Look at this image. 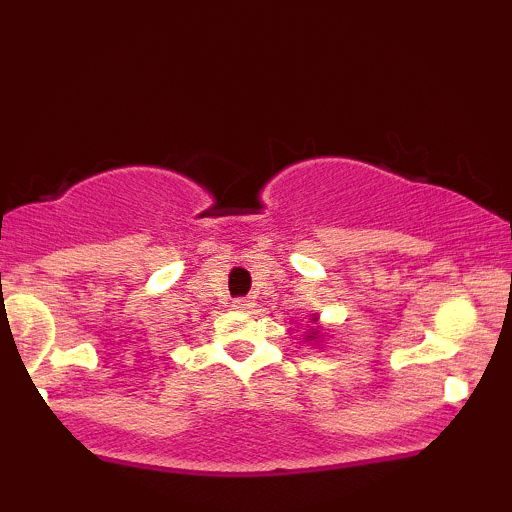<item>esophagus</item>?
<instances>
[{
	"mask_svg": "<svg viewBox=\"0 0 512 512\" xmlns=\"http://www.w3.org/2000/svg\"><path fill=\"white\" fill-rule=\"evenodd\" d=\"M252 303L250 298H236V301H233V310H240V313H243V310H250L252 308Z\"/></svg>",
	"mask_w": 512,
	"mask_h": 512,
	"instance_id": "34e87169",
	"label": "esophagus"
}]
</instances>
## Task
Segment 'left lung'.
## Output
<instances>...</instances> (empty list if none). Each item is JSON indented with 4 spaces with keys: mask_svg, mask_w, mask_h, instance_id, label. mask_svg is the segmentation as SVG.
Instances as JSON below:
<instances>
[{
    "mask_svg": "<svg viewBox=\"0 0 512 512\" xmlns=\"http://www.w3.org/2000/svg\"><path fill=\"white\" fill-rule=\"evenodd\" d=\"M310 322H313V327H310V330L305 332V342H308V344H320L322 337H325V334H327L325 327L320 325V315H317V313L310 315Z\"/></svg>",
    "mask_w": 512,
    "mask_h": 512,
    "instance_id": "left-lung-1",
    "label": "left lung"
}]
</instances>
